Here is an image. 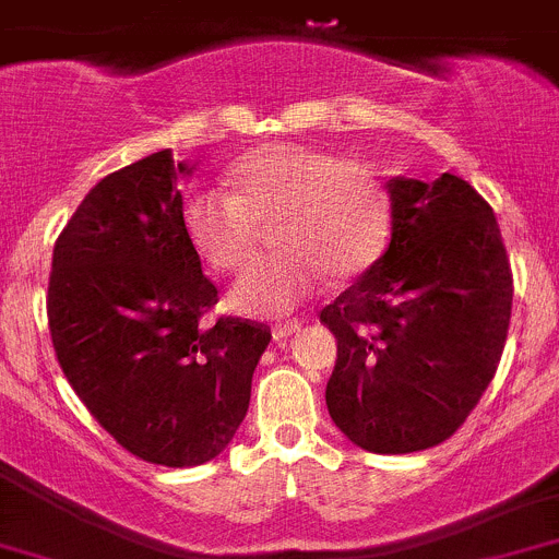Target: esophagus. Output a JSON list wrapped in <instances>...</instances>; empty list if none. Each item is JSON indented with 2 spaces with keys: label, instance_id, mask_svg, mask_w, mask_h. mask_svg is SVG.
<instances>
[{
  "label": "esophagus",
  "instance_id": "1",
  "mask_svg": "<svg viewBox=\"0 0 559 559\" xmlns=\"http://www.w3.org/2000/svg\"><path fill=\"white\" fill-rule=\"evenodd\" d=\"M300 328H304V322H297V320L281 322V325L273 328V338H275V342H284V338H289L292 333H297Z\"/></svg>",
  "mask_w": 559,
  "mask_h": 559
}]
</instances>
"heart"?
<instances>
[{
  "instance_id": "obj_1",
  "label": "heart",
  "mask_w": 559,
  "mask_h": 559,
  "mask_svg": "<svg viewBox=\"0 0 559 559\" xmlns=\"http://www.w3.org/2000/svg\"><path fill=\"white\" fill-rule=\"evenodd\" d=\"M231 192L195 190L181 203L187 242L209 267L237 273L255 255L259 223L273 217L281 253L253 264L228 304L248 317H284L328 284L367 273L391 231L383 181L364 162L300 143H264L226 170Z\"/></svg>"
}]
</instances>
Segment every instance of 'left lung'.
<instances>
[{
	"mask_svg": "<svg viewBox=\"0 0 559 559\" xmlns=\"http://www.w3.org/2000/svg\"><path fill=\"white\" fill-rule=\"evenodd\" d=\"M391 242L325 306L328 414L353 444L405 455L466 421L502 358L513 275L493 209L468 181L391 176Z\"/></svg>",
	"mask_w": 559,
	"mask_h": 559,
	"instance_id": "obj_1",
	"label": "left lung"
}]
</instances>
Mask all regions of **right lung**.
<instances>
[{
	"mask_svg": "<svg viewBox=\"0 0 559 559\" xmlns=\"http://www.w3.org/2000/svg\"><path fill=\"white\" fill-rule=\"evenodd\" d=\"M190 162L156 151L98 181L57 237L49 331L57 361L109 436L156 466H201L231 444L270 328L221 317L181 228Z\"/></svg>",
	"mask_w": 559,
	"mask_h": 559,
	"instance_id": "1",
	"label": "right lung"
}]
</instances>
